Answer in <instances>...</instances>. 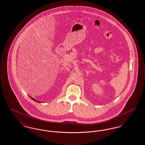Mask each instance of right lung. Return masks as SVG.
Segmentation results:
<instances>
[{
    "instance_id": "obj_1",
    "label": "right lung",
    "mask_w": 145,
    "mask_h": 145,
    "mask_svg": "<svg viewBox=\"0 0 145 145\" xmlns=\"http://www.w3.org/2000/svg\"><path fill=\"white\" fill-rule=\"evenodd\" d=\"M31 99H33V100H34V101H36V102H37V101H36V100H35L34 99V98H32V97H31Z\"/></svg>"
}]
</instances>
